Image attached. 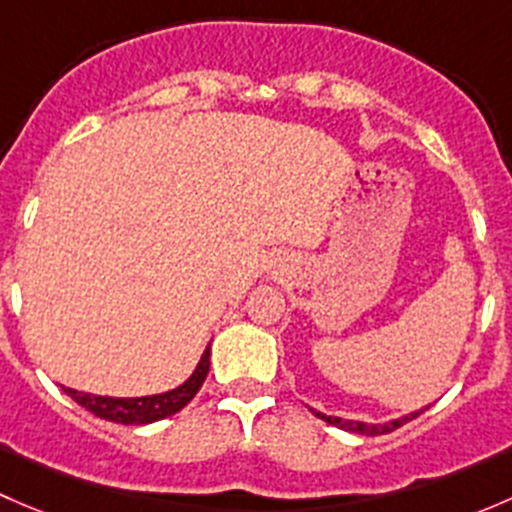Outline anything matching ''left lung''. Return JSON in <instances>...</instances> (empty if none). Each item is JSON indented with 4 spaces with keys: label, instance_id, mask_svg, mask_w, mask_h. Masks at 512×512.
I'll use <instances>...</instances> for the list:
<instances>
[{
    "label": "left lung",
    "instance_id": "left-lung-1",
    "mask_svg": "<svg viewBox=\"0 0 512 512\" xmlns=\"http://www.w3.org/2000/svg\"><path fill=\"white\" fill-rule=\"evenodd\" d=\"M423 411H426V409L416 411V414H409V416H404V418H396V421H389V423H364V421H347V418H339V416H324V414H319V411H314V409H312V414L322 418V421L332 423V426H337V428H344V431L361 433V436H381V433H391V431H396V428H401V426H404V423L414 421V418L421 416Z\"/></svg>",
    "mask_w": 512,
    "mask_h": 512
}]
</instances>
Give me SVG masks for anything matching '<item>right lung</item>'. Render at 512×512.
<instances>
[{"label":"right lung","mask_w":512,"mask_h":512,"mask_svg":"<svg viewBox=\"0 0 512 512\" xmlns=\"http://www.w3.org/2000/svg\"><path fill=\"white\" fill-rule=\"evenodd\" d=\"M210 371V347L205 349L200 356L198 369L193 371L188 381L183 386L173 391H165V394L156 396H141V399H113V396H96V394H84V391L76 389H64L71 399L79 406H84L86 411L98 418H106V421L123 423V426H143V423L160 421V418H168L178 414L183 406H188L193 401V396L198 394L200 386H203L205 376Z\"/></svg>","instance_id":"add662e5"}]
</instances>
